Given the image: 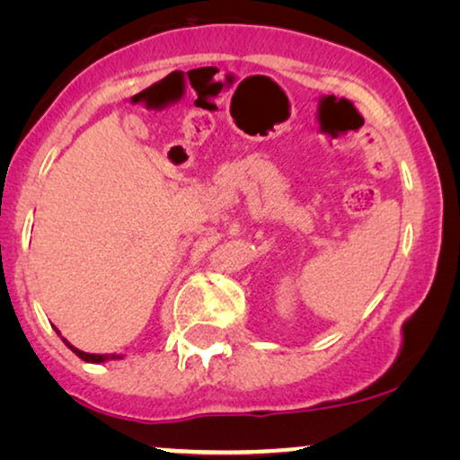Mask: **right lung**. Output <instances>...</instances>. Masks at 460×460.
I'll list each match as a JSON object with an SVG mask.
<instances>
[{"label":"right lung","mask_w":460,"mask_h":460,"mask_svg":"<svg viewBox=\"0 0 460 460\" xmlns=\"http://www.w3.org/2000/svg\"><path fill=\"white\" fill-rule=\"evenodd\" d=\"M54 331H56V335H60V331L56 329V326H54ZM60 339H62V341H65V345H66L68 349L73 351V354H77V356L81 358V360H85V362L100 364V362H106V360H121V358H123V354H87V351H81V349L75 348V345L68 343L66 339L62 337V335H60Z\"/></svg>","instance_id":"add662e5"}]
</instances>
